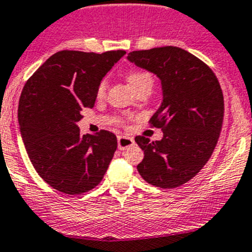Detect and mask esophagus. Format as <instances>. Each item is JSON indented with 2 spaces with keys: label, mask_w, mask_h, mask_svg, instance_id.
<instances>
[{
  "label": "esophagus",
  "mask_w": 252,
  "mask_h": 252,
  "mask_svg": "<svg viewBox=\"0 0 252 252\" xmlns=\"http://www.w3.org/2000/svg\"><path fill=\"white\" fill-rule=\"evenodd\" d=\"M131 144H134V139L131 137L118 135V148L119 149H126L128 147H130Z\"/></svg>",
  "instance_id": "obj_1"
}]
</instances>
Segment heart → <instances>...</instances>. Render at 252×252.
<instances>
[{"mask_svg": "<svg viewBox=\"0 0 252 252\" xmlns=\"http://www.w3.org/2000/svg\"><path fill=\"white\" fill-rule=\"evenodd\" d=\"M128 81L129 84L131 85V88L134 89V88L139 87L142 84H152L153 79H152L151 74L146 71H131L128 74ZM106 89V81L103 80L100 84H99L98 87V96H103L104 93H105Z\"/></svg>", "mask_w": 252, "mask_h": 252, "instance_id": "heart-1", "label": "heart"}]
</instances>
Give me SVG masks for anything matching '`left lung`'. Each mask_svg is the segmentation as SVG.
Segmentation results:
<instances>
[{
	"mask_svg": "<svg viewBox=\"0 0 252 252\" xmlns=\"http://www.w3.org/2000/svg\"><path fill=\"white\" fill-rule=\"evenodd\" d=\"M126 59L162 85V103L151 122L163 129V138L135 137L144 152L138 172L156 187H178L203 168L220 138L225 105L219 80L203 61L176 46L133 51Z\"/></svg>",
	"mask_w": 252,
	"mask_h": 252,
	"instance_id": "1",
	"label": "left lung"
}]
</instances>
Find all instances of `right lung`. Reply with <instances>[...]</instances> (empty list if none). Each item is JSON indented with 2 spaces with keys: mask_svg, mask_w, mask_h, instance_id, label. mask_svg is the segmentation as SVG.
<instances>
[{
  "mask_svg": "<svg viewBox=\"0 0 252 252\" xmlns=\"http://www.w3.org/2000/svg\"><path fill=\"white\" fill-rule=\"evenodd\" d=\"M126 55L64 50L50 56L25 84L19 124L29 158L58 191L80 194L99 185L117 151L108 130L80 134L83 108H93L106 72Z\"/></svg>",
  "mask_w": 252,
  "mask_h": 252,
  "instance_id": "add662e5",
  "label": "right lung"
}]
</instances>
